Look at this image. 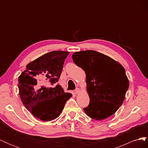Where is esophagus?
Returning <instances> with one entry per match:
<instances>
[{"label": "esophagus", "mask_w": 148, "mask_h": 148, "mask_svg": "<svg viewBox=\"0 0 148 148\" xmlns=\"http://www.w3.org/2000/svg\"><path fill=\"white\" fill-rule=\"evenodd\" d=\"M79 92H80V89L79 88H77L75 89V93L76 94H77V95H78V93H79Z\"/></svg>", "instance_id": "34e87169"}]
</instances>
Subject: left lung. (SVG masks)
Instances as JSON below:
<instances>
[{
    "mask_svg": "<svg viewBox=\"0 0 148 148\" xmlns=\"http://www.w3.org/2000/svg\"><path fill=\"white\" fill-rule=\"evenodd\" d=\"M75 64L85 71L89 104L83 109L90 118L109 117L122 104L129 87L123 66L110 57L95 51L76 52Z\"/></svg>",
    "mask_w": 148,
    "mask_h": 148,
    "instance_id": "1",
    "label": "left lung"
}]
</instances>
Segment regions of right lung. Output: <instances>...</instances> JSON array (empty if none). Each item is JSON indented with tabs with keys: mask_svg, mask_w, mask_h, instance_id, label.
Segmentation results:
<instances>
[{
	"mask_svg": "<svg viewBox=\"0 0 148 148\" xmlns=\"http://www.w3.org/2000/svg\"><path fill=\"white\" fill-rule=\"evenodd\" d=\"M69 53L62 51L45 53L26 65L18 77L22 103L36 118L45 122L57 119L72 96L57 84Z\"/></svg>",
	"mask_w": 148,
	"mask_h": 148,
	"instance_id": "1",
	"label": "right lung"
}]
</instances>
